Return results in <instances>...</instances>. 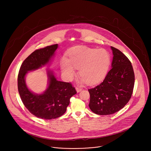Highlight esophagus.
Segmentation results:
<instances>
[{
	"label": "esophagus",
	"mask_w": 151,
	"mask_h": 151,
	"mask_svg": "<svg viewBox=\"0 0 151 151\" xmlns=\"http://www.w3.org/2000/svg\"><path fill=\"white\" fill-rule=\"evenodd\" d=\"M76 91H77V92H80L81 91V90L83 89V88H81V87H80V86H77V87L76 88Z\"/></svg>",
	"instance_id": "34e87169"
}]
</instances>
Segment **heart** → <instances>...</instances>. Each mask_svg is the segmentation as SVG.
<instances>
[{
  "label": "heart",
  "instance_id": "1",
  "mask_svg": "<svg viewBox=\"0 0 151 151\" xmlns=\"http://www.w3.org/2000/svg\"><path fill=\"white\" fill-rule=\"evenodd\" d=\"M69 60L63 58L61 68L67 80H71L78 69V75L87 84L95 83L101 80L108 71L110 56L104 49L82 47L73 50Z\"/></svg>",
  "mask_w": 151,
  "mask_h": 151
}]
</instances>
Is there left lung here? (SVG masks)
Returning <instances> with one entry per match:
<instances>
[{"mask_svg":"<svg viewBox=\"0 0 151 151\" xmlns=\"http://www.w3.org/2000/svg\"><path fill=\"white\" fill-rule=\"evenodd\" d=\"M113 58L111 68L104 81L88 89L89 107L94 113L108 115L119 111L129 101L135 76L129 59L119 49L111 46Z\"/></svg>","mask_w":151,"mask_h":151,"instance_id":"obj_1","label":"left lung"}]
</instances>
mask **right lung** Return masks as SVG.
Returning <instances> with one entry per match:
<instances>
[{
	"label": "right lung",
	"instance_id": "right-lung-1",
	"mask_svg": "<svg viewBox=\"0 0 151 151\" xmlns=\"http://www.w3.org/2000/svg\"><path fill=\"white\" fill-rule=\"evenodd\" d=\"M58 46V44H55L35 50L22 62L18 75V90L23 104L31 114L45 120L62 116L71 97L77 93V91L71 83L58 81L53 72L47 71L48 87L43 93L35 94L27 88L25 77L28 71L47 64Z\"/></svg>",
	"mask_w": 151,
	"mask_h": 151
}]
</instances>
